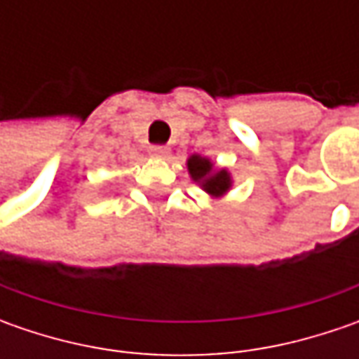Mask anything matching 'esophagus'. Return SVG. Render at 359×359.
<instances>
[{"instance_id": "1", "label": "esophagus", "mask_w": 359, "mask_h": 359, "mask_svg": "<svg viewBox=\"0 0 359 359\" xmlns=\"http://www.w3.org/2000/svg\"><path fill=\"white\" fill-rule=\"evenodd\" d=\"M149 156L151 158H168L170 156V147H165V145H151L149 147Z\"/></svg>"}]
</instances>
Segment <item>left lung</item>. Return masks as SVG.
Returning a JSON list of instances; mask_svg holds the SVG:
<instances>
[{
  "mask_svg": "<svg viewBox=\"0 0 359 359\" xmlns=\"http://www.w3.org/2000/svg\"><path fill=\"white\" fill-rule=\"evenodd\" d=\"M186 165L191 182L200 186L212 200H222L233 186V177L228 168H217L215 161L201 154H191Z\"/></svg>",
  "mask_w": 359,
  "mask_h": 359,
  "instance_id": "obj_1",
  "label": "left lung"
}]
</instances>
